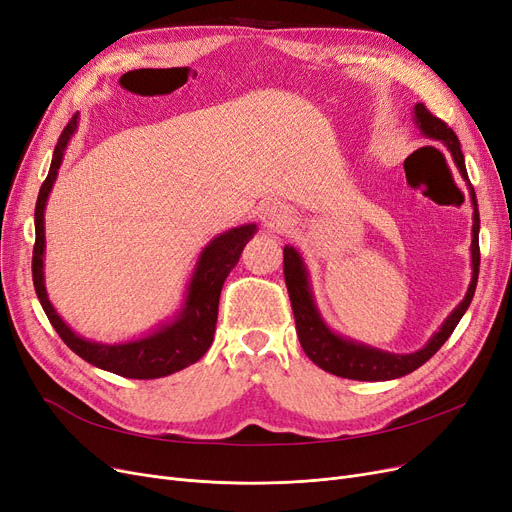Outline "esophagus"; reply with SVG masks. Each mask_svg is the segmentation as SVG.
Segmentation results:
<instances>
[{
  "mask_svg": "<svg viewBox=\"0 0 512 512\" xmlns=\"http://www.w3.org/2000/svg\"><path fill=\"white\" fill-rule=\"evenodd\" d=\"M289 213H287V208L285 206H280V204H268L266 208H263V213H261V221L266 223L268 227H280V225H285V223H289Z\"/></svg>",
  "mask_w": 512,
  "mask_h": 512,
  "instance_id": "34e87169",
  "label": "esophagus"
}]
</instances>
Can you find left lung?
<instances>
[{
    "label": "left lung",
    "mask_w": 512,
    "mask_h": 512,
    "mask_svg": "<svg viewBox=\"0 0 512 512\" xmlns=\"http://www.w3.org/2000/svg\"><path fill=\"white\" fill-rule=\"evenodd\" d=\"M413 122L420 128V132L428 139L441 141L447 151L451 154L453 162H456L462 179L468 185L470 204H472V242H470V261H472V278L468 291L460 304L453 308V312L445 318V323L434 333L428 344L411 354H394L380 348L367 346L363 342H356L352 337H344L335 333L325 318L320 316V310L316 306V299L310 285V272L306 268L304 259H301L299 251L295 246H285V282L291 297V308L295 314V327L299 335V344L308 354L310 361L325 369L337 377H348V380L358 382H386L396 380V377H403L418 367H422L430 356L437 354V350L447 342L453 329L458 327L460 318L468 310L472 295L477 289V278H479V263H481V251H479V204L477 194L470 185L464 154L460 149V141L443 120L424 107V103H418L413 107Z\"/></svg>",
    "instance_id": "left-lung-1"
}]
</instances>
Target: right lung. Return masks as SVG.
<instances>
[{
    "mask_svg": "<svg viewBox=\"0 0 512 512\" xmlns=\"http://www.w3.org/2000/svg\"><path fill=\"white\" fill-rule=\"evenodd\" d=\"M78 120L80 116L75 113L69 124L63 128L59 141H56L48 177L42 183L35 202V246L31 268L37 299H40L54 331L86 363L109 373L130 377V380H156V377L177 373L200 361L206 350L211 348L217 325L221 287L227 274L238 263L246 242L257 234V225L244 223L240 227H232V230L215 236L204 246L196 261L192 278L187 282L181 308L173 318L166 320V323H160L154 331L120 344L92 342V339L78 335L50 304L44 282V211L56 175H59L65 149L75 135V130H78Z\"/></svg>",
    "mask_w": 512,
    "mask_h": 512,
    "instance_id": "1",
    "label": "right lung"
}]
</instances>
